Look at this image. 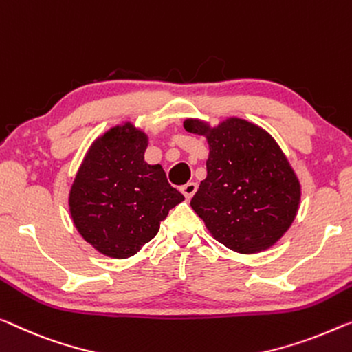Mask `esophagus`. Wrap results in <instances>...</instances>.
I'll use <instances>...</instances> for the list:
<instances>
[{
  "label": "esophagus",
  "mask_w": 352,
  "mask_h": 352,
  "mask_svg": "<svg viewBox=\"0 0 352 352\" xmlns=\"http://www.w3.org/2000/svg\"><path fill=\"white\" fill-rule=\"evenodd\" d=\"M180 191L183 192V196H185L188 201H190V199L194 196V192L197 191V185L194 182H190V183H186V185H183L180 188Z\"/></svg>",
  "instance_id": "esophagus-1"
}]
</instances>
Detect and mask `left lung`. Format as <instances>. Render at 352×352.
<instances>
[{"instance_id":"8db88e82","label":"left lung","mask_w":352,"mask_h":352,"mask_svg":"<svg viewBox=\"0 0 352 352\" xmlns=\"http://www.w3.org/2000/svg\"><path fill=\"white\" fill-rule=\"evenodd\" d=\"M183 126L208 142L207 178L191 207L210 234L242 254L275 245L300 202V183L280 145L258 124L237 117L214 128L197 118H186Z\"/></svg>"}]
</instances>
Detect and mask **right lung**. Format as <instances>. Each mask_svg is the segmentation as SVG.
Masks as SVG:
<instances>
[{"mask_svg":"<svg viewBox=\"0 0 352 352\" xmlns=\"http://www.w3.org/2000/svg\"><path fill=\"white\" fill-rule=\"evenodd\" d=\"M146 146L148 135L133 123L113 126L91 144L71 186L74 226L109 258L134 256L185 201L160 164L145 162Z\"/></svg>","mask_w":352,"mask_h":352,"instance_id":"right-lung-1","label":"right lung"}]
</instances>
